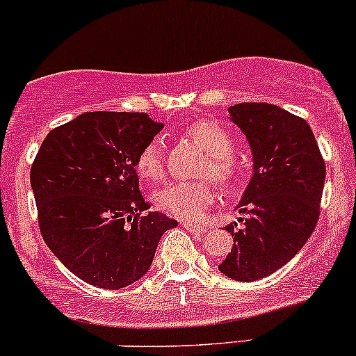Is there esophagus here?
Instances as JSON below:
<instances>
[{"label": "esophagus", "instance_id": "obj_1", "mask_svg": "<svg viewBox=\"0 0 356 356\" xmlns=\"http://www.w3.org/2000/svg\"><path fill=\"white\" fill-rule=\"evenodd\" d=\"M181 224H182V227H184V229H188L189 232H195V234H201V232H204V231H207V229H204L203 225H200V224H195V222H191V220H182Z\"/></svg>", "mask_w": 356, "mask_h": 356}]
</instances>
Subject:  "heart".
<instances>
[{
	"mask_svg": "<svg viewBox=\"0 0 356 356\" xmlns=\"http://www.w3.org/2000/svg\"><path fill=\"white\" fill-rule=\"evenodd\" d=\"M189 138L208 153L203 175H210L224 189L236 188L241 179V165L234 153V138L231 132L213 120H200L188 129ZM136 170L141 177L158 181L163 175V155L158 141H152L141 148L136 158ZM213 201V184L210 181L170 182L155 193L158 210L182 218L198 217Z\"/></svg>",
	"mask_w": 356,
	"mask_h": 356,
	"instance_id": "heart-1",
	"label": "heart"
}]
</instances>
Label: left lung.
<instances>
[{"label": "left lung", "mask_w": 356, "mask_h": 356, "mask_svg": "<svg viewBox=\"0 0 356 356\" xmlns=\"http://www.w3.org/2000/svg\"><path fill=\"white\" fill-rule=\"evenodd\" d=\"M231 120L245 132L253 152V177L239 213L243 227L229 224L234 248L218 270L251 282L274 274L308 241L321 215L325 161L310 125L268 103H239Z\"/></svg>", "instance_id": "1"}]
</instances>
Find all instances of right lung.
Wrapping results in <instances>:
<instances>
[{"label": "right lung", "instance_id": "obj_1", "mask_svg": "<svg viewBox=\"0 0 356 356\" xmlns=\"http://www.w3.org/2000/svg\"><path fill=\"white\" fill-rule=\"evenodd\" d=\"M163 125L146 113L86 111L53 129L31 167L42 239L91 286L120 289L148 272L177 220L149 211L136 158Z\"/></svg>", "mask_w": 356, "mask_h": 356}]
</instances>
